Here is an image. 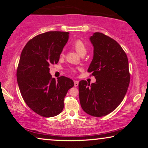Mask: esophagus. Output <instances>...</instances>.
<instances>
[{
    "instance_id": "34e87169",
    "label": "esophagus",
    "mask_w": 148,
    "mask_h": 148,
    "mask_svg": "<svg viewBox=\"0 0 148 148\" xmlns=\"http://www.w3.org/2000/svg\"><path fill=\"white\" fill-rule=\"evenodd\" d=\"M78 85H79V82H78V81L75 80L74 81V86L75 87H77Z\"/></svg>"
}]
</instances>
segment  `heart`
<instances>
[{"label":"heart","instance_id":"heart-1","mask_svg":"<svg viewBox=\"0 0 148 148\" xmlns=\"http://www.w3.org/2000/svg\"><path fill=\"white\" fill-rule=\"evenodd\" d=\"M73 48H75V50H76V52H77L79 54H80V55L86 54L87 52V48L86 45H85L84 42L80 40H77L76 41L74 42ZM71 71L73 72L75 71L73 69H71Z\"/></svg>","mask_w":148,"mask_h":148}]
</instances>
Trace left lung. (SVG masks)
Here are the masks:
<instances>
[{"instance_id": "1", "label": "left lung", "mask_w": 148, "mask_h": 148, "mask_svg": "<svg viewBox=\"0 0 148 148\" xmlns=\"http://www.w3.org/2000/svg\"><path fill=\"white\" fill-rule=\"evenodd\" d=\"M94 56L88 71L96 82L79 83L81 106L91 116H106L116 109L126 94L130 82L127 54L119 44L100 32L90 38Z\"/></svg>"}]
</instances>
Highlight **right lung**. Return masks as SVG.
Wrapping results in <instances>:
<instances>
[{"label": "right lung", "instance_id": "obj_1", "mask_svg": "<svg viewBox=\"0 0 148 148\" xmlns=\"http://www.w3.org/2000/svg\"><path fill=\"white\" fill-rule=\"evenodd\" d=\"M69 32H48L30 40L22 50L17 70L19 88L26 104L44 117L56 116L64 108V98L74 86L73 81L61 76L56 80L49 66L57 64Z\"/></svg>", "mask_w": 148, "mask_h": 148}]
</instances>
